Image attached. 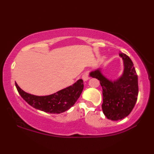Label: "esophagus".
Here are the masks:
<instances>
[{
  "mask_svg": "<svg viewBox=\"0 0 154 154\" xmlns=\"http://www.w3.org/2000/svg\"><path fill=\"white\" fill-rule=\"evenodd\" d=\"M82 79L83 81H87L90 79V77L87 72H85V73H83L82 75Z\"/></svg>",
  "mask_w": 154,
  "mask_h": 154,
  "instance_id": "esophagus-1",
  "label": "esophagus"
}]
</instances>
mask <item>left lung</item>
Returning <instances> with one entry per match:
<instances>
[{
	"label": "left lung",
	"instance_id": "left-lung-1",
	"mask_svg": "<svg viewBox=\"0 0 154 154\" xmlns=\"http://www.w3.org/2000/svg\"><path fill=\"white\" fill-rule=\"evenodd\" d=\"M119 56L124 60V69L119 79L112 82L101 73L100 69L90 73L91 77L100 81L103 88V113L113 121L124 119L131 113L139 93L138 76L133 62L126 54L120 52Z\"/></svg>",
	"mask_w": 154,
	"mask_h": 154
}]
</instances>
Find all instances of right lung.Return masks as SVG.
<instances>
[{
	"mask_svg": "<svg viewBox=\"0 0 154 154\" xmlns=\"http://www.w3.org/2000/svg\"><path fill=\"white\" fill-rule=\"evenodd\" d=\"M18 92L22 98L32 107L49 113H61L74 105L83 89V82L79 79L71 86L53 94L38 96L24 92L15 83Z\"/></svg>",
	"mask_w": 154,
	"mask_h": 154,
	"instance_id": "right-lung-1",
	"label": "right lung"
}]
</instances>
